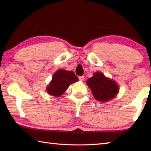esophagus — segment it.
<instances>
[{"label": "esophagus", "mask_w": 151, "mask_h": 151, "mask_svg": "<svg viewBox=\"0 0 151 151\" xmlns=\"http://www.w3.org/2000/svg\"><path fill=\"white\" fill-rule=\"evenodd\" d=\"M78 79H79V81H83L84 80H85V76H80L78 77Z\"/></svg>", "instance_id": "obj_1"}]
</instances>
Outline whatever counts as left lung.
Masks as SVG:
<instances>
[{"mask_svg": "<svg viewBox=\"0 0 151 151\" xmlns=\"http://www.w3.org/2000/svg\"><path fill=\"white\" fill-rule=\"evenodd\" d=\"M87 85L96 100L105 102L115 96L119 86L115 82L104 76L103 73L97 72L93 77L87 80Z\"/></svg>", "mask_w": 151, "mask_h": 151, "instance_id": "obj_1", "label": "left lung"}]
</instances>
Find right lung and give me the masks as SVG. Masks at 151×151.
I'll return each instance as SVG.
<instances>
[{
  "mask_svg": "<svg viewBox=\"0 0 151 151\" xmlns=\"http://www.w3.org/2000/svg\"><path fill=\"white\" fill-rule=\"evenodd\" d=\"M78 81V77L73 71L58 70L52 76L51 83L47 87V93L50 95L60 96L73 83Z\"/></svg>",
  "mask_w": 151,
  "mask_h": 151,
  "instance_id": "right-lung-1",
  "label": "right lung"
}]
</instances>
